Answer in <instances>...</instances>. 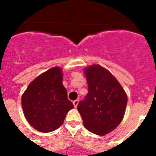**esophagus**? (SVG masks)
Here are the masks:
<instances>
[{"mask_svg":"<svg viewBox=\"0 0 156 156\" xmlns=\"http://www.w3.org/2000/svg\"><path fill=\"white\" fill-rule=\"evenodd\" d=\"M73 105H74V107H75V108H76L77 107V105H78V103H79V100H75V101H73Z\"/></svg>","mask_w":156,"mask_h":156,"instance_id":"obj_1","label":"esophagus"}]
</instances>
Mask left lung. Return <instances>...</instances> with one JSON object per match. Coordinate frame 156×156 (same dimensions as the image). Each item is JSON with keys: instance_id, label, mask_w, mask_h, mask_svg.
<instances>
[{"instance_id": "left-lung-1", "label": "left lung", "mask_w": 156, "mask_h": 156, "mask_svg": "<svg viewBox=\"0 0 156 156\" xmlns=\"http://www.w3.org/2000/svg\"><path fill=\"white\" fill-rule=\"evenodd\" d=\"M88 93L77 109L87 129L105 135L115 129L123 119L127 96L118 80L108 70L99 65L84 69Z\"/></svg>"}]
</instances>
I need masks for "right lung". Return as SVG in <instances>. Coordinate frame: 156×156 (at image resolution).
<instances>
[{
	"instance_id": "obj_1",
	"label": "right lung",
	"mask_w": 156,
	"mask_h": 156,
	"mask_svg": "<svg viewBox=\"0 0 156 156\" xmlns=\"http://www.w3.org/2000/svg\"><path fill=\"white\" fill-rule=\"evenodd\" d=\"M62 71L54 67L29 84L22 96L25 117L34 129L43 133L57 129L74 105L62 84Z\"/></svg>"
}]
</instances>
